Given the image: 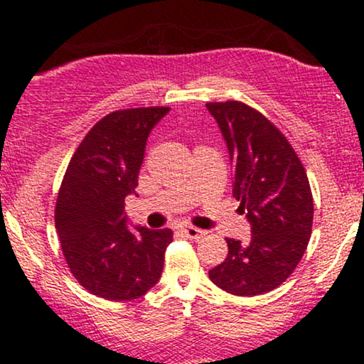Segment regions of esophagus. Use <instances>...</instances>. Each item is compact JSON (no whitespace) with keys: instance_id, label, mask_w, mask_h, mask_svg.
<instances>
[{"instance_id":"obj_1","label":"esophagus","mask_w":364,"mask_h":364,"mask_svg":"<svg viewBox=\"0 0 364 364\" xmlns=\"http://www.w3.org/2000/svg\"><path fill=\"white\" fill-rule=\"evenodd\" d=\"M181 232L186 237H190V240H200V237L205 236V231H202V229L198 228H193V225H183Z\"/></svg>"}]
</instances>
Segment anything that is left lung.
I'll return each instance as SVG.
<instances>
[{
    "mask_svg": "<svg viewBox=\"0 0 364 364\" xmlns=\"http://www.w3.org/2000/svg\"><path fill=\"white\" fill-rule=\"evenodd\" d=\"M232 164V196L252 225L246 245L228 237V257L208 270L220 289L258 296L286 281L306 252L313 196L298 154L262 112L243 102H208Z\"/></svg>",
    "mask_w": 364,
    "mask_h": 364,
    "instance_id": "1",
    "label": "left lung"
}]
</instances>
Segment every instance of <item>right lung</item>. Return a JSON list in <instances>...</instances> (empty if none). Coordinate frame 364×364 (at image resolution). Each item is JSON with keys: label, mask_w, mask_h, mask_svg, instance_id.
Returning <instances> with one entry per match:
<instances>
[{"label": "right lung", "mask_w": 364, "mask_h": 364, "mask_svg": "<svg viewBox=\"0 0 364 364\" xmlns=\"http://www.w3.org/2000/svg\"><path fill=\"white\" fill-rule=\"evenodd\" d=\"M169 107L114 111L95 123L66 168L54 223L70 272L111 301L144 296L159 282L171 229L128 228L124 198L136 195L152 128Z\"/></svg>", "instance_id": "1"}]
</instances>
